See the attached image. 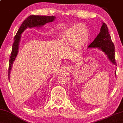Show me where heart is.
Returning <instances> with one entry per match:
<instances>
[{"label":"heart","mask_w":123,"mask_h":123,"mask_svg":"<svg viewBox=\"0 0 123 123\" xmlns=\"http://www.w3.org/2000/svg\"><path fill=\"white\" fill-rule=\"evenodd\" d=\"M89 37V30L83 24L76 25L63 32L62 37L67 43L72 44L76 48H80L86 44Z\"/></svg>","instance_id":"b5f03b06"}]
</instances>
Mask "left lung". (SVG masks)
Returning <instances> with one entry per match:
<instances>
[{"label":"left lung","instance_id":"left-lung-1","mask_svg":"<svg viewBox=\"0 0 123 123\" xmlns=\"http://www.w3.org/2000/svg\"><path fill=\"white\" fill-rule=\"evenodd\" d=\"M102 23L100 32L88 48H98V49L104 53L107 58L113 64L117 66L115 59V45L109 34L107 25L104 22H102Z\"/></svg>","mask_w":123,"mask_h":123}]
</instances>
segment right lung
Segmentation results:
<instances>
[{
	"label": "right lung",
	"mask_w": 123,
	"mask_h": 123,
	"mask_svg": "<svg viewBox=\"0 0 123 123\" xmlns=\"http://www.w3.org/2000/svg\"><path fill=\"white\" fill-rule=\"evenodd\" d=\"M56 19L55 16H41V15H31L28 16L26 19L23 22L22 25L20 27L17 34L14 37V42L12 45V49L11 54L10 61H9V69H8V79L10 80V75L13 62L15 60L17 55L19 52V44L20 42L21 34L27 28H34V27H41L43 26L45 24L47 23L52 22Z\"/></svg>",
	"instance_id": "obj_1"
}]
</instances>
